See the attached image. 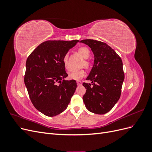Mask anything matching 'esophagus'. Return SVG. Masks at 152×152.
<instances>
[{"mask_svg":"<svg viewBox=\"0 0 152 152\" xmlns=\"http://www.w3.org/2000/svg\"><path fill=\"white\" fill-rule=\"evenodd\" d=\"M77 84L78 86H80V85H82V82L80 81V80L77 81Z\"/></svg>","mask_w":152,"mask_h":152,"instance_id":"obj_1","label":"esophagus"}]
</instances>
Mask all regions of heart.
Masks as SVG:
<instances>
[{
    "mask_svg": "<svg viewBox=\"0 0 152 152\" xmlns=\"http://www.w3.org/2000/svg\"><path fill=\"white\" fill-rule=\"evenodd\" d=\"M78 52H79L80 56L84 58L87 59L90 56V52L88 48L86 47H81L78 49ZM63 62L64 64L65 67L68 70V54H65V56L63 58ZM86 65H87V63H86ZM85 75V71L84 70H73L70 72L68 74V78L71 80H79L81 79L82 77H84Z\"/></svg>",
    "mask_w": 152,
    "mask_h": 152,
    "instance_id": "1",
    "label": "heart"
}]
</instances>
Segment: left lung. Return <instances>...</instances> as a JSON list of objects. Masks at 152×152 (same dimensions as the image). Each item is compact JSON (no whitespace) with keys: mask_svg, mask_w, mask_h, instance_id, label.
I'll use <instances>...</instances> for the list:
<instances>
[{"mask_svg":"<svg viewBox=\"0 0 152 152\" xmlns=\"http://www.w3.org/2000/svg\"><path fill=\"white\" fill-rule=\"evenodd\" d=\"M93 51L94 65L83 83L86 92L83 102L86 108L94 113L102 115L112 110L121 97L124 80L121 58L108 44L93 39L82 40Z\"/></svg>","mask_w":152,"mask_h":152,"instance_id":"obj_1","label":"left lung"}]
</instances>
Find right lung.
<instances>
[{"mask_svg": "<svg viewBox=\"0 0 152 152\" xmlns=\"http://www.w3.org/2000/svg\"><path fill=\"white\" fill-rule=\"evenodd\" d=\"M79 40H48L40 44L26 61L25 84L35 108L48 117L65 110L77 88L68 76L63 58Z\"/></svg>", "mask_w": 152, "mask_h": 152, "instance_id": "right-lung-1", "label": "right lung"}]
</instances>
